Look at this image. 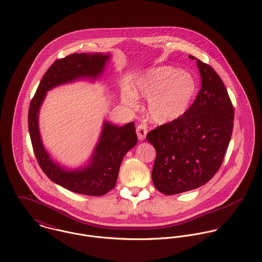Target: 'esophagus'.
<instances>
[{"label": "esophagus", "mask_w": 262, "mask_h": 262, "mask_svg": "<svg viewBox=\"0 0 262 262\" xmlns=\"http://www.w3.org/2000/svg\"><path fill=\"white\" fill-rule=\"evenodd\" d=\"M147 125L145 124H139L136 128V133H137V136H138V139L140 141L144 140V138L146 137V134H147Z\"/></svg>", "instance_id": "esophagus-1"}]
</instances>
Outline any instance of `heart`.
Here are the masks:
<instances>
[{
  "label": "heart",
  "instance_id": "heart-1",
  "mask_svg": "<svg viewBox=\"0 0 262 262\" xmlns=\"http://www.w3.org/2000/svg\"><path fill=\"white\" fill-rule=\"evenodd\" d=\"M126 92L123 102L131 108L137 107L138 98L148 99L147 114L158 124L171 123L187 113L195 95L196 83L193 76L171 67L149 70Z\"/></svg>",
  "mask_w": 262,
  "mask_h": 262
}]
</instances>
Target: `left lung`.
Masks as SVG:
<instances>
[{"label":"left lung","instance_id":"obj_1","mask_svg":"<svg viewBox=\"0 0 262 262\" xmlns=\"http://www.w3.org/2000/svg\"><path fill=\"white\" fill-rule=\"evenodd\" d=\"M202 88L187 113L151 130L147 141L156 150L152 182L164 194L202 187L219 170L233 131L234 107L215 70L195 58Z\"/></svg>","mask_w":262,"mask_h":262}]
</instances>
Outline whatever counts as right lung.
Instances as JSON below:
<instances>
[{
  "instance_id": "1",
  "label": "right lung",
  "mask_w": 262,
  "mask_h": 262,
  "mask_svg": "<svg viewBox=\"0 0 262 262\" xmlns=\"http://www.w3.org/2000/svg\"><path fill=\"white\" fill-rule=\"evenodd\" d=\"M109 57L102 53H74L55 60L43 75L29 106V134L41 169L53 183L76 193L103 195L115 187L123 157L137 143L135 124L118 127L105 122L90 164L66 170L51 160L43 147L38 129L39 108L48 90L81 77L96 78L103 73Z\"/></svg>"
}]
</instances>
